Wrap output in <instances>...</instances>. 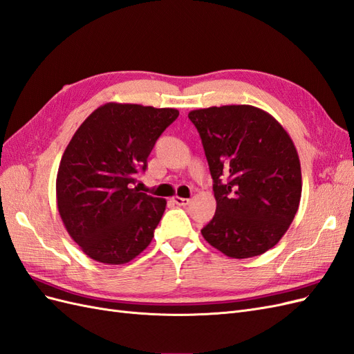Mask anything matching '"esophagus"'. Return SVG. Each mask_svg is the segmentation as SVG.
<instances>
[{
	"label": "esophagus",
	"mask_w": 354,
	"mask_h": 354,
	"mask_svg": "<svg viewBox=\"0 0 354 354\" xmlns=\"http://www.w3.org/2000/svg\"><path fill=\"white\" fill-rule=\"evenodd\" d=\"M173 201L177 203L178 207H186V205H189V203H190V199H187V198H180V196H174Z\"/></svg>",
	"instance_id": "1"
}]
</instances>
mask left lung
<instances>
[{
	"mask_svg": "<svg viewBox=\"0 0 354 354\" xmlns=\"http://www.w3.org/2000/svg\"><path fill=\"white\" fill-rule=\"evenodd\" d=\"M201 136L217 201L201 230L230 259L261 255L282 239L301 199V165L285 128L251 104L189 112Z\"/></svg>",
	"mask_w": 354,
	"mask_h": 354,
	"instance_id": "obj_1",
	"label": "left lung"
}]
</instances>
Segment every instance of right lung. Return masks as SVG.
I'll return each mask as SVG.
<instances>
[{"label":"right lung","instance_id":"obj_1","mask_svg":"<svg viewBox=\"0 0 354 354\" xmlns=\"http://www.w3.org/2000/svg\"><path fill=\"white\" fill-rule=\"evenodd\" d=\"M177 116L173 108L106 103L75 131L57 171V209L90 259L124 264L152 242L167 201L133 185Z\"/></svg>","mask_w":354,"mask_h":354}]
</instances>
